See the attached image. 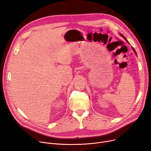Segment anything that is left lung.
<instances>
[{
  "label": "left lung",
  "mask_w": 151,
  "mask_h": 151,
  "mask_svg": "<svg viewBox=\"0 0 151 151\" xmlns=\"http://www.w3.org/2000/svg\"><path fill=\"white\" fill-rule=\"evenodd\" d=\"M120 35H121V36H122V37H123V38H124V39H125V40H126V41H127V42H128V43H129V42H128V40H127V39H126V38H125V37H124V36H123V35H122V34H120ZM132 50H134V53H135V55H137V53H136V52H135V49H134V47H132Z\"/></svg>",
  "instance_id": "obj_1"
}]
</instances>
